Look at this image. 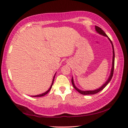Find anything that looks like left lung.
<instances>
[{
	"label": "left lung",
	"mask_w": 128,
	"mask_h": 128,
	"mask_svg": "<svg viewBox=\"0 0 128 128\" xmlns=\"http://www.w3.org/2000/svg\"><path fill=\"white\" fill-rule=\"evenodd\" d=\"M95 30H96V32L98 33H99V34H100V35H102L103 36H105L106 37H107L108 40L110 41V42H111V44H112V49H113V58H112V68H111V73H110V75L109 77H108V78L107 80V81H106L104 84H103V85L101 86L100 88H99L98 89H96V90H87V91H83V90H81L78 88L76 86H75L74 84V81H73V77L72 78V85L73 86V88H74L78 92H79L80 94H81L82 95H92V94H96V93L99 92H100V91L102 90L106 86H107L108 83L110 82L111 81V79H112V77L113 76V74H114V45H113V43H112L111 40H110V39L108 38V36H107V34H106L103 31V30L101 29L100 28H99L98 26H95Z\"/></svg>",
	"instance_id": "obj_1"
}]
</instances>
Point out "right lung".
I'll use <instances>...</instances> for the list:
<instances>
[{"label": "right lung", "instance_id": "1", "mask_svg": "<svg viewBox=\"0 0 128 128\" xmlns=\"http://www.w3.org/2000/svg\"><path fill=\"white\" fill-rule=\"evenodd\" d=\"M55 74H55V75H54V78H53V80H52V84H51V86H50V88H49V89L47 91V92H44V93H42V94H40V95H34V96H33V97H40V96H44V95H46L47 93H48L49 92H50V90L51 89V88H52V85H53V83H54V78H55Z\"/></svg>", "mask_w": 128, "mask_h": 128}]
</instances>
